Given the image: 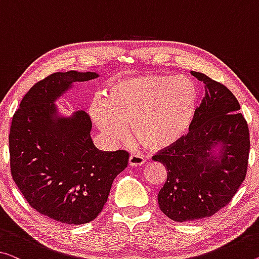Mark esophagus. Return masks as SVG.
I'll return each mask as SVG.
<instances>
[{
	"instance_id": "obj_1",
	"label": "esophagus",
	"mask_w": 259,
	"mask_h": 259,
	"mask_svg": "<svg viewBox=\"0 0 259 259\" xmlns=\"http://www.w3.org/2000/svg\"><path fill=\"white\" fill-rule=\"evenodd\" d=\"M143 162H145V158L140 155H137V154H132L130 156V160L128 163L131 166H140L143 164Z\"/></svg>"
}]
</instances>
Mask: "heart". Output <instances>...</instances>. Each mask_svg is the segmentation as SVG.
<instances>
[{"mask_svg": "<svg viewBox=\"0 0 259 259\" xmlns=\"http://www.w3.org/2000/svg\"><path fill=\"white\" fill-rule=\"evenodd\" d=\"M198 104L196 83L186 76L142 75L117 79L90 104V117L112 145L128 138L160 152L188 132Z\"/></svg>", "mask_w": 259, "mask_h": 259, "instance_id": "heart-1", "label": "heart"}]
</instances>
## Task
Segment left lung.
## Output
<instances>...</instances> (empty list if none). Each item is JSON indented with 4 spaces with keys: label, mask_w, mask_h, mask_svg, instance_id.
I'll list each match as a JSON object with an SVG mask.
<instances>
[{
    "label": "left lung",
    "mask_w": 259,
    "mask_h": 259,
    "mask_svg": "<svg viewBox=\"0 0 259 259\" xmlns=\"http://www.w3.org/2000/svg\"><path fill=\"white\" fill-rule=\"evenodd\" d=\"M205 96L189 133L153 156L168 170L158 206L171 220L209 218L235 196L248 168L249 128L228 88L198 71Z\"/></svg>",
    "instance_id": "8db88e82"
}]
</instances>
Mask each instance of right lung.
<instances>
[{
	"label": "right lung",
	"mask_w": 259,
	"mask_h": 259,
	"mask_svg": "<svg viewBox=\"0 0 259 259\" xmlns=\"http://www.w3.org/2000/svg\"><path fill=\"white\" fill-rule=\"evenodd\" d=\"M93 71L54 73L27 91L11 121V176L29 205L66 225L93 221L107 201L114 178L127 166L126 150L103 152L91 139L90 117L59 113L55 101Z\"/></svg>",
	"instance_id": "right-lung-1"
}]
</instances>
